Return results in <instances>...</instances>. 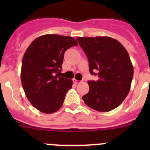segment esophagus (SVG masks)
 I'll return each instance as SVG.
<instances>
[{
	"mask_svg": "<svg viewBox=\"0 0 150 150\" xmlns=\"http://www.w3.org/2000/svg\"><path fill=\"white\" fill-rule=\"evenodd\" d=\"M73 81H74V83H76V84H79V83H80L82 82V81H79V80H76V79H73Z\"/></svg>",
	"mask_w": 150,
	"mask_h": 150,
	"instance_id": "obj_1",
	"label": "esophagus"
}]
</instances>
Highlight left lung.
<instances>
[{"label":"left lung","mask_w":150,"mask_h":150,"mask_svg":"<svg viewBox=\"0 0 150 150\" xmlns=\"http://www.w3.org/2000/svg\"><path fill=\"white\" fill-rule=\"evenodd\" d=\"M76 40L88 58L89 72L98 75L97 81H88L89 91L82 98L97 111L115 109L128 95L133 79L134 68L128 52L119 41L109 37Z\"/></svg>","instance_id":"1"}]
</instances>
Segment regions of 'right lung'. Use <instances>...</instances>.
<instances>
[{"label": "right lung", "instance_id": "add662e5", "mask_svg": "<svg viewBox=\"0 0 150 150\" xmlns=\"http://www.w3.org/2000/svg\"><path fill=\"white\" fill-rule=\"evenodd\" d=\"M77 45L71 37L45 34L36 38L26 50L21 81L28 100L40 112L52 113L62 107L73 81L59 74L65 51Z\"/></svg>", "mask_w": 150, "mask_h": 150}]
</instances>
